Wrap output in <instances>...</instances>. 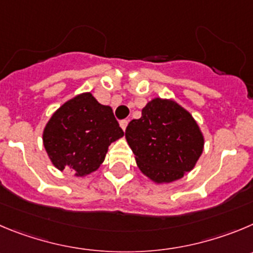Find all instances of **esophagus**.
Segmentation results:
<instances>
[{
  "label": "esophagus",
  "instance_id": "1",
  "mask_svg": "<svg viewBox=\"0 0 253 253\" xmlns=\"http://www.w3.org/2000/svg\"><path fill=\"white\" fill-rule=\"evenodd\" d=\"M127 125H128V121H127V120H122V121H120V126H121V128L124 129V131L126 129Z\"/></svg>",
  "mask_w": 253,
  "mask_h": 253
}]
</instances>
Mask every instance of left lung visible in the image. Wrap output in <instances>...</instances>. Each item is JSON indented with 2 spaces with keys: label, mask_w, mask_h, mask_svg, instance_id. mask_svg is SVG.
<instances>
[{
  "label": "left lung",
  "mask_w": 253,
  "mask_h": 253,
  "mask_svg": "<svg viewBox=\"0 0 253 253\" xmlns=\"http://www.w3.org/2000/svg\"><path fill=\"white\" fill-rule=\"evenodd\" d=\"M126 140L138 169L157 183L176 181L195 167L204 136L190 112L176 102L155 98L132 120Z\"/></svg>",
  "instance_id": "1"
}]
</instances>
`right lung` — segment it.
<instances>
[{
    "label": "right lung",
    "mask_w": 253,
    "mask_h": 253,
    "mask_svg": "<svg viewBox=\"0 0 253 253\" xmlns=\"http://www.w3.org/2000/svg\"><path fill=\"white\" fill-rule=\"evenodd\" d=\"M122 136L112 108L91 93H82L52 115L44 127L43 146L55 167L84 176L100 167L108 146Z\"/></svg>",
    "instance_id": "1"
}]
</instances>
